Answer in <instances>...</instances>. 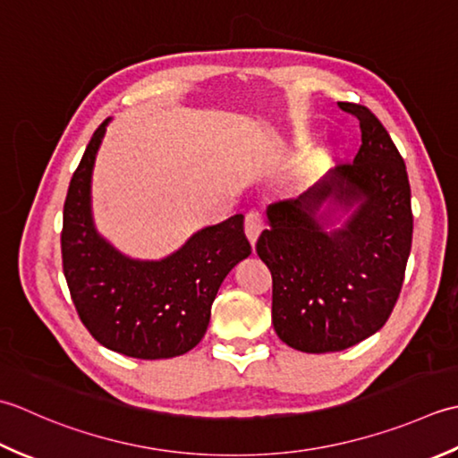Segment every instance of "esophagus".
<instances>
[{
    "label": "esophagus",
    "mask_w": 458,
    "mask_h": 458,
    "mask_svg": "<svg viewBox=\"0 0 458 458\" xmlns=\"http://www.w3.org/2000/svg\"><path fill=\"white\" fill-rule=\"evenodd\" d=\"M263 227H265L263 216H260L259 211H249L245 216V233H247V237L250 241V245H255L259 235H260V231H263Z\"/></svg>",
    "instance_id": "1"
}]
</instances>
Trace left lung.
I'll return each instance as SVG.
<instances>
[{
    "label": "left lung",
    "mask_w": 458,
    "mask_h": 458,
    "mask_svg": "<svg viewBox=\"0 0 458 458\" xmlns=\"http://www.w3.org/2000/svg\"><path fill=\"white\" fill-rule=\"evenodd\" d=\"M360 120L361 146L301 198L268 205L257 255L273 275V326L286 346L342 352L376 334L403 286L413 213L405 162L366 106L338 102ZM357 209L326 233V201Z\"/></svg>",
    "instance_id": "obj_1"
}]
</instances>
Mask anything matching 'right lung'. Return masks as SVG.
<instances>
[{
    "label": "right lung",
    "instance_id": "right-lung-1",
    "mask_svg": "<svg viewBox=\"0 0 458 458\" xmlns=\"http://www.w3.org/2000/svg\"><path fill=\"white\" fill-rule=\"evenodd\" d=\"M92 134L64 199L61 253L72 304L102 346L138 360L175 358L201 342L223 278L250 255L237 213L205 227L162 260H134L102 239L90 213L92 165L106 132Z\"/></svg>",
    "mask_w": 458,
    "mask_h": 458
}]
</instances>
